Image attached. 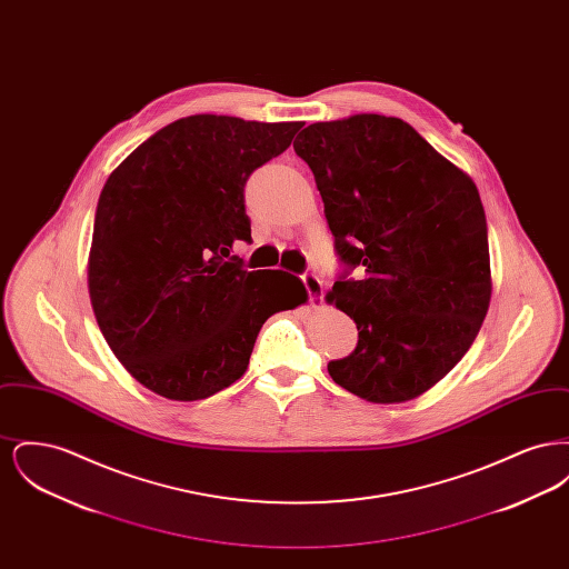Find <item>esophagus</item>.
<instances>
[{
  "label": "esophagus",
  "mask_w": 569,
  "mask_h": 569,
  "mask_svg": "<svg viewBox=\"0 0 569 569\" xmlns=\"http://www.w3.org/2000/svg\"><path fill=\"white\" fill-rule=\"evenodd\" d=\"M300 281H302V286H305V290H307V295H309L311 305H313V307H316V305H322V300H325V283L320 281V277H318L316 272H302V274H300Z\"/></svg>",
  "instance_id": "34e87169"
}]
</instances>
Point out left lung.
<instances>
[{"instance_id": "1", "label": "left lung", "mask_w": 569, "mask_h": 569, "mask_svg": "<svg viewBox=\"0 0 569 569\" xmlns=\"http://www.w3.org/2000/svg\"><path fill=\"white\" fill-rule=\"evenodd\" d=\"M295 151L316 177L346 267L326 298L358 328L356 350L328 362L330 378L373 403L427 392L487 318L490 258L478 188L397 117L311 123ZM356 266L362 280L349 277Z\"/></svg>"}]
</instances>
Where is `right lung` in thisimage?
Masks as SVG:
<instances>
[{"instance_id":"obj_1","label":"right lung","mask_w":569,"mask_h":569,"mask_svg":"<svg viewBox=\"0 0 569 569\" xmlns=\"http://www.w3.org/2000/svg\"><path fill=\"white\" fill-rule=\"evenodd\" d=\"M300 121L191 114L147 138L100 193L89 297L119 362L144 388L198 401L241 378L262 325L307 300L300 279L247 271L244 183Z\"/></svg>"}]
</instances>
